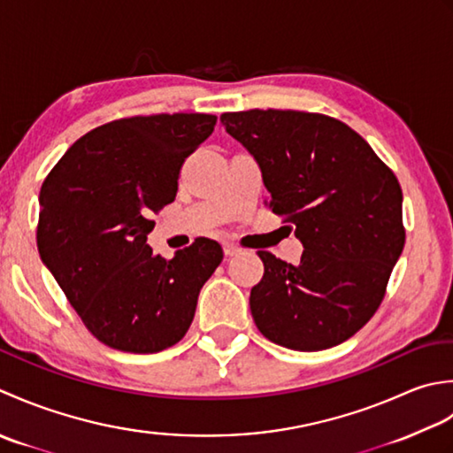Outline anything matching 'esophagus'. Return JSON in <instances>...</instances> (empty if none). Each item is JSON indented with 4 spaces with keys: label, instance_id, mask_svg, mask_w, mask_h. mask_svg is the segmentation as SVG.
I'll return each instance as SVG.
<instances>
[{
    "label": "esophagus",
    "instance_id": "obj_1",
    "mask_svg": "<svg viewBox=\"0 0 453 453\" xmlns=\"http://www.w3.org/2000/svg\"><path fill=\"white\" fill-rule=\"evenodd\" d=\"M223 250H225V256H226V257H233V256H238L240 252H242V250H240V248L234 246V244H225Z\"/></svg>",
    "mask_w": 453,
    "mask_h": 453
}]
</instances>
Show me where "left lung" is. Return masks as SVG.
<instances>
[{"mask_svg": "<svg viewBox=\"0 0 453 453\" xmlns=\"http://www.w3.org/2000/svg\"><path fill=\"white\" fill-rule=\"evenodd\" d=\"M260 165L270 207L295 225L297 265L257 252V330L289 349L342 344L373 317L404 246L403 191L362 136L338 119L252 109L220 117Z\"/></svg>", "mask_w": 453, "mask_h": 453, "instance_id": "8db88e82", "label": "left lung"}]
</instances>
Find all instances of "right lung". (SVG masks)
<instances>
[{"instance_id":"right-lung-1","label":"right lung","mask_w":453,"mask_h":453,"mask_svg":"<svg viewBox=\"0 0 453 453\" xmlns=\"http://www.w3.org/2000/svg\"><path fill=\"white\" fill-rule=\"evenodd\" d=\"M215 115L131 117L73 142L41 188L36 244L88 330L109 348L154 354L178 344L199 291L223 262L201 238L172 260L152 254V213L175 199L181 164Z\"/></svg>"}]
</instances>
